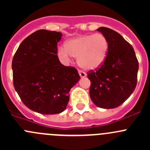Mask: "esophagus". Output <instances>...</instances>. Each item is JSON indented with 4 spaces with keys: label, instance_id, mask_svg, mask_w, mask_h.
<instances>
[{
    "label": "esophagus",
    "instance_id": "esophagus-1",
    "mask_svg": "<svg viewBox=\"0 0 150 150\" xmlns=\"http://www.w3.org/2000/svg\"><path fill=\"white\" fill-rule=\"evenodd\" d=\"M78 72H79V75L80 76H81V78H85V77H86V72H84L83 71H81V70H79L78 71Z\"/></svg>",
    "mask_w": 150,
    "mask_h": 150
}]
</instances>
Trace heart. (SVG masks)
Returning a JSON list of instances; mask_svg holds the SVG:
<instances>
[{"label": "heart", "instance_id": "heart-1", "mask_svg": "<svg viewBox=\"0 0 150 150\" xmlns=\"http://www.w3.org/2000/svg\"><path fill=\"white\" fill-rule=\"evenodd\" d=\"M109 51L107 38L101 33L84 35L70 39L66 47H60L58 54L60 58L69 60L78 58V64L86 69H96L105 62Z\"/></svg>", "mask_w": 150, "mask_h": 150}]
</instances>
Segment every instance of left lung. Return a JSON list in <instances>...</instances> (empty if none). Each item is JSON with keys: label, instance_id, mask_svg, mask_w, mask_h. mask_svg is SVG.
I'll list each match as a JSON object with an SVG mask.
<instances>
[{"label": "left lung", "instance_id": "1", "mask_svg": "<svg viewBox=\"0 0 150 150\" xmlns=\"http://www.w3.org/2000/svg\"><path fill=\"white\" fill-rule=\"evenodd\" d=\"M97 31L107 38L109 51L99 69L88 73L91 81L89 93L98 107L113 109L123 103L134 92L139 62L132 46L118 33L104 27L98 28Z\"/></svg>", "mask_w": 150, "mask_h": 150}]
</instances>
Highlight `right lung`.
I'll return each mask as SVG.
<instances>
[{"mask_svg": "<svg viewBox=\"0 0 150 150\" xmlns=\"http://www.w3.org/2000/svg\"><path fill=\"white\" fill-rule=\"evenodd\" d=\"M59 32L39 30L19 45L12 60L13 86L25 105L43 115L59 114L69 100V92L81 77L59 62Z\"/></svg>", "mask_w": 150, "mask_h": 150, "instance_id": "add662e5", "label": "right lung"}]
</instances>
